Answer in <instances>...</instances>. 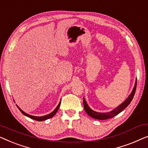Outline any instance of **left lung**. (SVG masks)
Instances as JSON below:
<instances>
[{
  "label": "left lung",
  "mask_w": 148,
  "mask_h": 148,
  "mask_svg": "<svg viewBox=\"0 0 148 148\" xmlns=\"http://www.w3.org/2000/svg\"><path fill=\"white\" fill-rule=\"evenodd\" d=\"M136 86H137V80L136 81V83H135L134 88L133 89L132 93H131L130 96H129L127 99L122 104H121L119 106H118L116 109H113V111H111V112H108V113H99V112H96L95 111H93V110L91 109L90 108L88 107V104H87L86 101H85L84 98H83V103H84V108L85 111L86 112V113L88 114L89 116H90L91 117L94 119H96L105 120V119H109L113 118V116L118 115V114L121 113L122 111H123V110L125 109L129 105H130V103L132 101L133 98L134 97L135 92H136Z\"/></svg>",
  "instance_id": "obj_1"
}]
</instances>
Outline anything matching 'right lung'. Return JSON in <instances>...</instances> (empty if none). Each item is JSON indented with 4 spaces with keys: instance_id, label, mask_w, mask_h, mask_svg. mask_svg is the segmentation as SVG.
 Segmentation results:
<instances>
[{
    "instance_id": "obj_1",
    "label": "right lung",
    "mask_w": 148,
    "mask_h": 148,
    "mask_svg": "<svg viewBox=\"0 0 148 148\" xmlns=\"http://www.w3.org/2000/svg\"><path fill=\"white\" fill-rule=\"evenodd\" d=\"M60 103H61V102H60V103L58 104V105L57 106V107H56V109H55V110H54L53 111L51 112V113H49V114H48V115H47L41 116H33V115H29V114L25 113L23 111H22V110L20 108L18 107L17 105H16V107H17L18 109L20 110V111L21 112V113L23 114L24 115L28 116V117L32 119H34V120H36V121H42L47 120V119H50L51 117H53V116L56 115V113H57V111H58V109H59V107H60Z\"/></svg>"
}]
</instances>
